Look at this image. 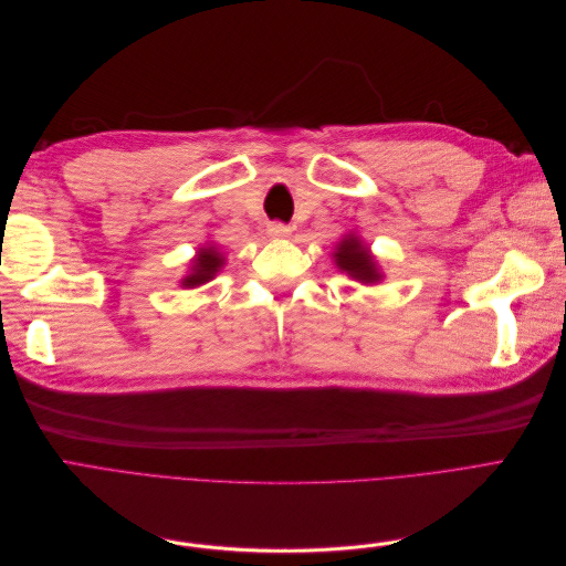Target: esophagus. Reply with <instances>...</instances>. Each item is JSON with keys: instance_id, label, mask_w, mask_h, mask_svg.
Masks as SVG:
<instances>
[{"instance_id": "1", "label": "esophagus", "mask_w": 566, "mask_h": 566, "mask_svg": "<svg viewBox=\"0 0 566 566\" xmlns=\"http://www.w3.org/2000/svg\"><path fill=\"white\" fill-rule=\"evenodd\" d=\"M266 233L271 238H290V233H293V229H290L287 224H283V221H271V224L266 227Z\"/></svg>"}]
</instances>
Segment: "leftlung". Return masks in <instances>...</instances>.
Instances as JSON below:
<instances>
[{
  "label": "left lung",
  "instance_id": "1",
  "mask_svg": "<svg viewBox=\"0 0 566 566\" xmlns=\"http://www.w3.org/2000/svg\"><path fill=\"white\" fill-rule=\"evenodd\" d=\"M335 256H337V266L342 271L352 273L354 279L364 281V283L380 281V273H378V269H375V262L370 260L368 250L358 243L356 238H345V241L339 243Z\"/></svg>",
  "mask_w": 566,
  "mask_h": 566
}]
</instances>
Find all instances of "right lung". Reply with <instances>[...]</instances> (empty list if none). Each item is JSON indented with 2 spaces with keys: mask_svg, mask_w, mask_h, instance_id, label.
Returning a JSON list of instances; mask_svg holds the SVG:
<instances>
[{
  "mask_svg": "<svg viewBox=\"0 0 566 566\" xmlns=\"http://www.w3.org/2000/svg\"><path fill=\"white\" fill-rule=\"evenodd\" d=\"M221 264H224V260H221L219 252H217L214 248L200 250L198 260L193 262L191 276L184 279V285H186V287H196V285H200V283H208V281L214 276V273L221 269Z\"/></svg>",
  "mask_w": 566,
  "mask_h": 566,
  "instance_id": "add662e5",
  "label": "right lung"
}]
</instances>
